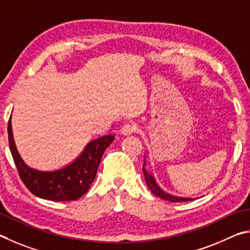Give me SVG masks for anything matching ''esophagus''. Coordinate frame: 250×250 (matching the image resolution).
<instances>
[{
    "label": "esophagus",
    "instance_id": "esophagus-1",
    "mask_svg": "<svg viewBox=\"0 0 250 250\" xmlns=\"http://www.w3.org/2000/svg\"><path fill=\"white\" fill-rule=\"evenodd\" d=\"M136 129H137L136 124H134V123H127V124L123 125V127L121 128V134L127 136V135L134 134L136 132Z\"/></svg>",
    "mask_w": 250,
    "mask_h": 250
}]
</instances>
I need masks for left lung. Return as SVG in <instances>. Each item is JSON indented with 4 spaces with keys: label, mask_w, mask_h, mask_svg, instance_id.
<instances>
[{
    "label": "left lung",
    "mask_w": 250,
    "mask_h": 250,
    "mask_svg": "<svg viewBox=\"0 0 250 250\" xmlns=\"http://www.w3.org/2000/svg\"><path fill=\"white\" fill-rule=\"evenodd\" d=\"M146 155H145V161H144V166H143V171H144V176H145V180L147 183V187L149 188V190L154 193L156 196L158 198L169 201V202H188V201H193L198 198H183V196H177V195H172L170 193H167V192L164 191L161 188L158 186V183L156 182L155 177L152 176V173L148 171V170L145 168L146 164Z\"/></svg>",
    "instance_id": "1"
}]
</instances>
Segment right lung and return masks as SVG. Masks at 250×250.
<instances>
[{
  "mask_svg": "<svg viewBox=\"0 0 250 250\" xmlns=\"http://www.w3.org/2000/svg\"><path fill=\"white\" fill-rule=\"evenodd\" d=\"M11 117L7 125L8 144L17 171L26 188L34 195L49 201H73L86 193L94 181L104 151L115 137L105 135L91 141L71 164L57 170L43 171L29 167L21 159L13 137Z\"/></svg>",
  "mask_w": 250,
  "mask_h": 250,
  "instance_id": "obj_1",
  "label": "right lung"
}]
</instances>
